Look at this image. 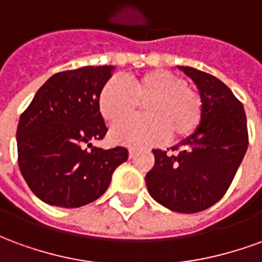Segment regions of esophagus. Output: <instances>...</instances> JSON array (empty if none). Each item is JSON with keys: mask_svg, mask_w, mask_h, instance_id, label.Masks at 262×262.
Listing matches in <instances>:
<instances>
[{"mask_svg": "<svg viewBox=\"0 0 262 262\" xmlns=\"http://www.w3.org/2000/svg\"><path fill=\"white\" fill-rule=\"evenodd\" d=\"M135 153H136V148H133V147L129 148V157H130V159L135 157Z\"/></svg>", "mask_w": 262, "mask_h": 262, "instance_id": "34e87169", "label": "esophagus"}]
</instances>
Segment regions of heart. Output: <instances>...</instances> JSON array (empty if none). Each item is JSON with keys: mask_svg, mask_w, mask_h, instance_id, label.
I'll return each instance as SVG.
<instances>
[{"mask_svg": "<svg viewBox=\"0 0 262 262\" xmlns=\"http://www.w3.org/2000/svg\"><path fill=\"white\" fill-rule=\"evenodd\" d=\"M125 85L109 80L98 105L105 119L118 125L132 119L142 106L144 119L123 123L112 130V139L123 144H148L164 139L178 143L196 130L202 118V99L195 86L167 70H150Z\"/></svg>", "mask_w": 262, "mask_h": 262, "instance_id": "1", "label": "heart"}]
</instances>
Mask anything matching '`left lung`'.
<instances>
[{"label":"left lung","instance_id":"left-lung-1","mask_svg":"<svg viewBox=\"0 0 262 262\" xmlns=\"http://www.w3.org/2000/svg\"><path fill=\"white\" fill-rule=\"evenodd\" d=\"M178 69L195 82L202 99L196 130L172 147L156 148L146 185L154 201L178 213H196L220 201L247 151L248 132L243 103L219 78L201 70Z\"/></svg>","mask_w":262,"mask_h":262}]
</instances>
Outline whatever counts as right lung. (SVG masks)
<instances>
[{"mask_svg":"<svg viewBox=\"0 0 262 262\" xmlns=\"http://www.w3.org/2000/svg\"><path fill=\"white\" fill-rule=\"evenodd\" d=\"M114 70L91 66L52 75L20 115L18 164L28 187L43 202L80 208L97 201L116 167L127 160L125 147L92 146L108 132L98 99Z\"/></svg>","mask_w":262,"mask_h":262,"instance_id":"add662e5","label":"right lung"}]
</instances>
